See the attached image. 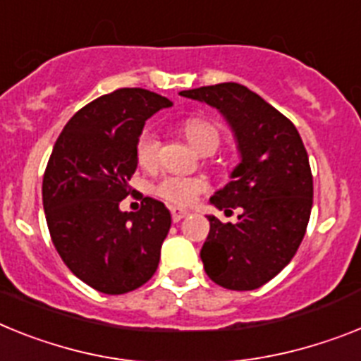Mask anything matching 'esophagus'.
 Returning <instances> with one entry per match:
<instances>
[{
    "instance_id": "1",
    "label": "esophagus",
    "mask_w": 361,
    "mask_h": 361,
    "mask_svg": "<svg viewBox=\"0 0 361 361\" xmlns=\"http://www.w3.org/2000/svg\"><path fill=\"white\" fill-rule=\"evenodd\" d=\"M189 214V211H185V209H171V216H172V222H180V220H183V218Z\"/></svg>"
}]
</instances>
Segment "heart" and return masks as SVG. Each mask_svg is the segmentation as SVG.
<instances>
[{"instance_id": "1", "label": "heart", "mask_w": 361, "mask_h": 361, "mask_svg": "<svg viewBox=\"0 0 361 361\" xmlns=\"http://www.w3.org/2000/svg\"><path fill=\"white\" fill-rule=\"evenodd\" d=\"M183 132L190 143L198 148L200 152L204 150H216L222 141V134L216 124L200 117H190L183 121ZM159 137L154 130L145 128L137 137L135 143V159L139 166L143 169H154L159 161ZM209 183L204 178H189V176H165L157 181L154 187L156 196L166 202V204L176 205V207H185V205L195 204L200 196L207 192Z\"/></svg>"}]
</instances>
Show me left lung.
Returning a JSON list of instances; mask_svg holds the SVG:
<instances>
[{"instance_id": "left-lung-1", "label": "left lung", "mask_w": 361, "mask_h": 361, "mask_svg": "<svg viewBox=\"0 0 361 361\" xmlns=\"http://www.w3.org/2000/svg\"><path fill=\"white\" fill-rule=\"evenodd\" d=\"M180 95L207 102L231 124L242 161L211 198L218 209H240L238 222L209 216L200 251L205 274L227 290H255L288 264L301 246L312 211L314 181L298 128L274 106L237 82L202 86Z\"/></svg>"}]
</instances>
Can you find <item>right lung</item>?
Here are the masks:
<instances>
[{
	"instance_id": "add662e5",
	"label": "right lung",
	"mask_w": 361,
	"mask_h": 361,
	"mask_svg": "<svg viewBox=\"0 0 361 361\" xmlns=\"http://www.w3.org/2000/svg\"><path fill=\"white\" fill-rule=\"evenodd\" d=\"M171 101L143 87H121L73 115L45 166L42 200L51 240L63 264L108 295L132 292L156 274L171 229L169 209L143 198L123 213L137 169L145 121Z\"/></svg>"
}]
</instances>
